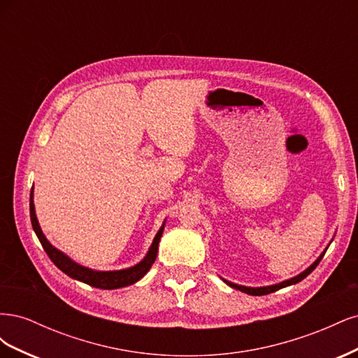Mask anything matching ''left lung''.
Wrapping results in <instances>:
<instances>
[{
  "mask_svg": "<svg viewBox=\"0 0 358 358\" xmlns=\"http://www.w3.org/2000/svg\"><path fill=\"white\" fill-rule=\"evenodd\" d=\"M327 248H329V246H327ZM327 248L324 249L322 254H321V255L315 259V262H313L306 270H303V272H301L300 275H297V276H294V278L284 280V282H279V284H275V285H267V287H245V285L233 284V282H230V280H227V279H222V280H224V282H225L227 285H229V287H231V288H234V289H239V291H242V292H246V294H251V296H264V294H270V292H275V291H278V289H280V288H285V287H288V285H294V284L300 282L301 279H305L309 273H312L313 268H315V267L318 266V263L322 259L324 254H326Z\"/></svg>",
  "mask_w": 358,
  "mask_h": 358,
  "instance_id": "left-lung-1",
  "label": "left lung"
}]
</instances>
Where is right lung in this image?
<instances>
[{
  "label": "right lung",
  "instance_id": "right-lung-1",
  "mask_svg": "<svg viewBox=\"0 0 358 358\" xmlns=\"http://www.w3.org/2000/svg\"><path fill=\"white\" fill-rule=\"evenodd\" d=\"M29 215H31L32 229H34L43 249H45L46 254L53 262V264H55L61 270V272H64L67 276H70L76 280H80V282H83V284H88L91 287L101 288V289H116V288L128 287V285L136 284L137 280L142 279L149 272V268L152 267V264L155 262L157 252H158V243L161 241V236H162V231H164V225H166V221L162 222L161 229L155 234L154 242H152V245H150L149 251L142 262L137 263L136 266L128 267V268L101 272V270H92L90 267H85L79 263L73 262L69 255L59 251V249H57L46 239V236L43 234V231L40 229V224H38L37 215H36L34 189H31V196H29Z\"/></svg>",
  "mask_w": 358,
  "mask_h": 358
}]
</instances>
